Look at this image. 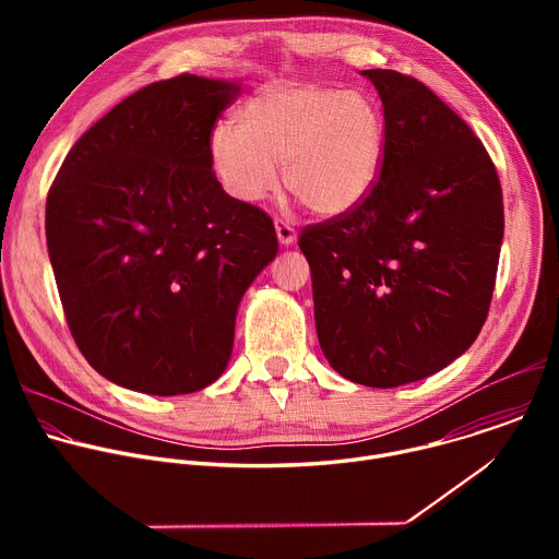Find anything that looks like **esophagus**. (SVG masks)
Masks as SVG:
<instances>
[{"mask_svg": "<svg viewBox=\"0 0 559 559\" xmlns=\"http://www.w3.org/2000/svg\"><path fill=\"white\" fill-rule=\"evenodd\" d=\"M274 227H276V236H278V243H281V246L289 248V246L296 243V229H294L287 221L274 218Z\"/></svg>", "mask_w": 559, "mask_h": 559, "instance_id": "obj_1", "label": "esophagus"}]
</instances>
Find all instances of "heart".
<instances>
[{
	"instance_id": "obj_1",
	"label": "heart",
	"mask_w": 559,
	"mask_h": 559,
	"mask_svg": "<svg viewBox=\"0 0 559 559\" xmlns=\"http://www.w3.org/2000/svg\"><path fill=\"white\" fill-rule=\"evenodd\" d=\"M386 128L380 108L360 93L323 86H270L221 121L207 139L221 188L259 203L283 183L309 212L336 218L354 212L376 188Z\"/></svg>"
}]
</instances>
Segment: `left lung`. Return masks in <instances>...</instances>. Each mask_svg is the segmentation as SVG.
Instances as JSON below:
<instances>
[{
  "label": "left lung",
  "instance_id": "left-lung-1",
  "mask_svg": "<svg viewBox=\"0 0 559 559\" xmlns=\"http://www.w3.org/2000/svg\"><path fill=\"white\" fill-rule=\"evenodd\" d=\"M384 112V162L349 214L307 225L318 343L365 386H401L480 334L504 236L502 188L483 141L418 79L362 70Z\"/></svg>",
  "mask_w": 559,
  "mask_h": 559
}]
</instances>
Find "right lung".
Returning <instances> with one entry per match:
<instances>
[{
	"instance_id": "obj_1",
	"label": "right lung",
	"mask_w": 559,
	"mask_h": 559,
	"mask_svg": "<svg viewBox=\"0 0 559 559\" xmlns=\"http://www.w3.org/2000/svg\"><path fill=\"white\" fill-rule=\"evenodd\" d=\"M238 82L179 74L79 139L46 199V241L70 334L110 382L183 395L227 367L236 311L276 259L272 218L231 199L207 139Z\"/></svg>"
}]
</instances>
